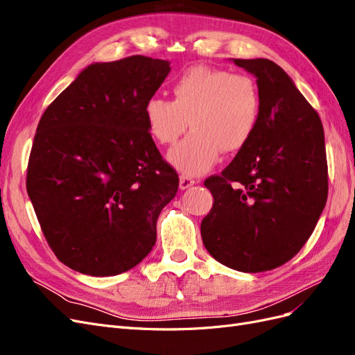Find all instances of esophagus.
Returning a JSON list of instances; mask_svg holds the SVG:
<instances>
[{
    "label": "esophagus",
    "mask_w": 355,
    "mask_h": 355,
    "mask_svg": "<svg viewBox=\"0 0 355 355\" xmlns=\"http://www.w3.org/2000/svg\"><path fill=\"white\" fill-rule=\"evenodd\" d=\"M194 184H196V180L192 179L191 176H187V175H180L179 176V188L180 189H188Z\"/></svg>",
    "instance_id": "1"
}]
</instances>
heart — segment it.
<instances>
[{"label":"heart","instance_id":"1","mask_svg":"<svg viewBox=\"0 0 355 355\" xmlns=\"http://www.w3.org/2000/svg\"><path fill=\"white\" fill-rule=\"evenodd\" d=\"M173 101L154 96L145 105L153 137L171 145L188 127L192 132L170 149L171 166L187 175L207 171L220 154L245 146L261 120L262 99L256 81L245 73L192 67L173 83Z\"/></svg>","mask_w":355,"mask_h":355}]
</instances>
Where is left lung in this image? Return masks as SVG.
<instances>
[{"label":"left lung","mask_w":355,"mask_h":355,"mask_svg":"<svg viewBox=\"0 0 355 355\" xmlns=\"http://www.w3.org/2000/svg\"><path fill=\"white\" fill-rule=\"evenodd\" d=\"M232 62L256 77L261 120L231 164L204 182L214 201L201 222V237L222 265L262 272L292 259L323 213L329 189L324 130L277 63Z\"/></svg>","instance_id":"obj_1"}]
</instances>
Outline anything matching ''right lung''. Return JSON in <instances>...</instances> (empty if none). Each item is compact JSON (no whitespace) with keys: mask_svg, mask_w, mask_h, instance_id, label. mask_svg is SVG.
<instances>
[{"mask_svg":"<svg viewBox=\"0 0 355 355\" xmlns=\"http://www.w3.org/2000/svg\"><path fill=\"white\" fill-rule=\"evenodd\" d=\"M170 69L146 56L92 63L41 116L26 189L51 250L73 271L118 275L153 250L179 178L149 135L145 105Z\"/></svg>","mask_w":355,"mask_h":355,"instance_id":"obj_1","label":"right lung"}]
</instances>
